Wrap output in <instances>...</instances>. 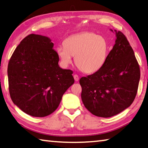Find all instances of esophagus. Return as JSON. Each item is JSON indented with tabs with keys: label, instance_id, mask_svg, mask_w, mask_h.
I'll use <instances>...</instances> for the list:
<instances>
[{
	"label": "esophagus",
	"instance_id": "34e87169",
	"mask_svg": "<svg viewBox=\"0 0 148 148\" xmlns=\"http://www.w3.org/2000/svg\"><path fill=\"white\" fill-rule=\"evenodd\" d=\"M73 77H74V79H75V81H76V82L79 81V77L77 75H75L74 76H73Z\"/></svg>",
	"mask_w": 148,
	"mask_h": 148
}]
</instances>
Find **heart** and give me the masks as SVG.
Here are the masks:
<instances>
[{
    "instance_id": "obj_1",
    "label": "heart",
    "mask_w": 148,
    "mask_h": 148,
    "mask_svg": "<svg viewBox=\"0 0 148 148\" xmlns=\"http://www.w3.org/2000/svg\"><path fill=\"white\" fill-rule=\"evenodd\" d=\"M108 52L106 40L101 36L90 32L71 35L64 41V45L57 48L58 56L65 67L73 62L84 73H91L99 71L104 66Z\"/></svg>"
}]
</instances>
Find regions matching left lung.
Returning <instances> with one entry per match:
<instances>
[{
  "label": "left lung",
  "instance_id": "8db88e82",
  "mask_svg": "<svg viewBox=\"0 0 148 148\" xmlns=\"http://www.w3.org/2000/svg\"><path fill=\"white\" fill-rule=\"evenodd\" d=\"M114 32L115 44L104 66L80 79L84 105L100 117H111L130 107L137 93L140 77V68L129 42L122 32Z\"/></svg>",
  "mask_w": 148,
  "mask_h": 148
}]
</instances>
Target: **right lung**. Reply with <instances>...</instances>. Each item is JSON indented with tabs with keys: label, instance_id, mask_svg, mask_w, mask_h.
I'll return each instance as SVG.
<instances>
[{
	"label": "right lung",
	"instance_id": "obj_1",
	"mask_svg": "<svg viewBox=\"0 0 148 148\" xmlns=\"http://www.w3.org/2000/svg\"><path fill=\"white\" fill-rule=\"evenodd\" d=\"M48 37L31 34L16 47L8 66L11 99L23 112L35 117L57 110L74 83L70 69L58 66L57 53Z\"/></svg>",
	"mask_w": 148,
	"mask_h": 148
}]
</instances>
